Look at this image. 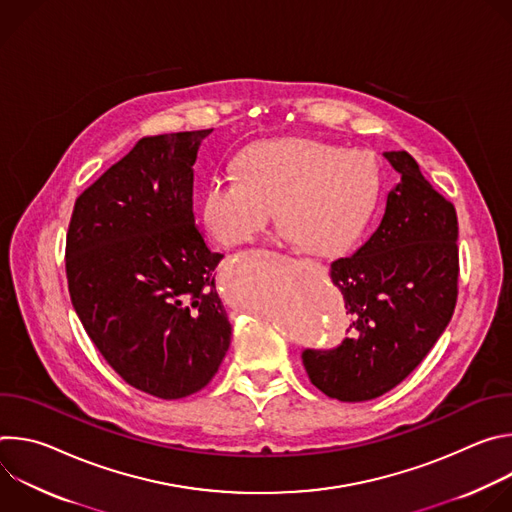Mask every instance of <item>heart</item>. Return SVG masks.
Listing matches in <instances>:
<instances>
[{
    "instance_id": "b5f03b06",
    "label": "heart",
    "mask_w": 512,
    "mask_h": 512,
    "mask_svg": "<svg viewBox=\"0 0 512 512\" xmlns=\"http://www.w3.org/2000/svg\"><path fill=\"white\" fill-rule=\"evenodd\" d=\"M383 194L375 154L342 145L279 137L249 145L237 172L208 178L200 196L206 229L223 245L255 241L273 221L314 255L348 249L371 223Z\"/></svg>"
}]
</instances>
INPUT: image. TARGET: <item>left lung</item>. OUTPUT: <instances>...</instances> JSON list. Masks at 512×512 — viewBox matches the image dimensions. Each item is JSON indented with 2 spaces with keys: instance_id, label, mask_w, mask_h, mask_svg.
Returning <instances> with one entry per match:
<instances>
[{
  "instance_id": "obj_1",
  "label": "left lung",
  "mask_w": 512,
  "mask_h": 512,
  "mask_svg": "<svg viewBox=\"0 0 512 512\" xmlns=\"http://www.w3.org/2000/svg\"><path fill=\"white\" fill-rule=\"evenodd\" d=\"M401 182L379 229L354 255L332 261L342 291L346 338L304 350L306 373L324 395L358 403L397 387L427 356L458 300V216L407 152H385Z\"/></svg>"
}]
</instances>
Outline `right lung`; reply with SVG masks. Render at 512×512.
I'll use <instances>...</instances> for the list:
<instances>
[{
	"label": "right lung",
	"mask_w": 512,
	"mask_h": 512,
	"mask_svg": "<svg viewBox=\"0 0 512 512\" xmlns=\"http://www.w3.org/2000/svg\"><path fill=\"white\" fill-rule=\"evenodd\" d=\"M212 129L143 137L75 202L66 233L70 302L131 387L182 399L231 344L212 253L192 212L194 162Z\"/></svg>",
	"instance_id": "1"
}]
</instances>
